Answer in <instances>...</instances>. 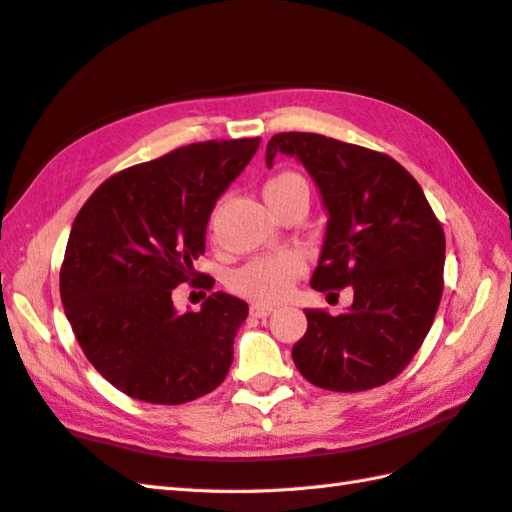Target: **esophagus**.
I'll return each mask as SVG.
<instances>
[{
	"mask_svg": "<svg viewBox=\"0 0 512 512\" xmlns=\"http://www.w3.org/2000/svg\"><path fill=\"white\" fill-rule=\"evenodd\" d=\"M275 308L273 306H266V303H255V306H250V314H253V317H257V319H264V317H268L270 312H273Z\"/></svg>",
	"mask_w": 512,
	"mask_h": 512,
	"instance_id": "1",
	"label": "esophagus"
}]
</instances>
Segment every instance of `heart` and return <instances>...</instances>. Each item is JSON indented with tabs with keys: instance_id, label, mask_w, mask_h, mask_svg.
<instances>
[{
	"instance_id": "b5f03b06",
	"label": "heart",
	"mask_w": 512,
	"mask_h": 512,
	"mask_svg": "<svg viewBox=\"0 0 512 512\" xmlns=\"http://www.w3.org/2000/svg\"><path fill=\"white\" fill-rule=\"evenodd\" d=\"M264 198L277 211L290 200L297 198H310L308 182L303 180L295 171H277L270 176L264 184ZM220 204L215 206L209 217V228L215 226V217ZM306 262L299 253L284 250V253L275 255H262L250 259L248 264L237 268L231 277V288L239 297L259 301V303H277L284 299L292 284L303 275Z\"/></svg>"
}]
</instances>
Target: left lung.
I'll return each mask as SVG.
<instances>
[{
    "mask_svg": "<svg viewBox=\"0 0 512 512\" xmlns=\"http://www.w3.org/2000/svg\"><path fill=\"white\" fill-rule=\"evenodd\" d=\"M297 156L330 213L312 288L350 312L306 310L308 330L292 347L301 376L330 391L380 387L420 350L442 299L444 231L411 173L387 154L308 132L268 140L266 165Z\"/></svg>",
    "mask_w": 512,
    "mask_h": 512,
    "instance_id": "8db88e82",
    "label": "left lung"
}]
</instances>
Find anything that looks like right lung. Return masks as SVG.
I'll use <instances>...</instances> for the list:
<instances>
[{
    "instance_id": "right-lung-1",
    "label": "right lung",
    "mask_w": 512,
    "mask_h": 512,
    "mask_svg": "<svg viewBox=\"0 0 512 512\" xmlns=\"http://www.w3.org/2000/svg\"><path fill=\"white\" fill-rule=\"evenodd\" d=\"M259 138L204 140L107 178L72 224L59 275L83 354L129 398L182 405L209 394L233 363L248 303L213 292L200 312L173 308L195 273L215 200L255 156Z\"/></svg>"
}]
</instances>
